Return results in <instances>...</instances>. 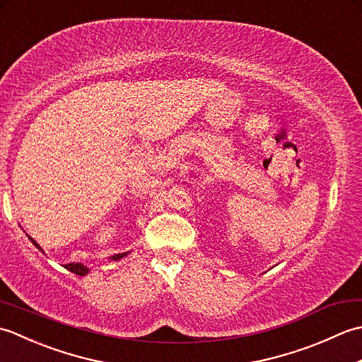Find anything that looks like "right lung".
<instances>
[{"label": "right lung", "mask_w": 362, "mask_h": 362, "mask_svg": "<svg viewBox=\"0 0 362 362\" xmlns=\"http://www.w3.org/2000/svg\"><path fill=\"white\" fill-rule=\"evenodd\" d=\"M29 240H30V243H33L35 247L38 249V250H42V247L40 245L37 244V241L35 240H33V238L30 236H28ZM43 252V250H42ZM129 252H124V253H117V255H113V257H110V259H113V261H118V259H121V258H124L126 255H127ZM65 269L66 271H70V272H73V274H76V275H87L88 272H90V269L87 267V266H83L82 263H70V264H65Z\"/></svg>", "instance_id": "add662e5"}]
</instances>
